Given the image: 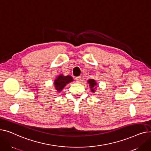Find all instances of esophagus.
<instances>
[{
    "mask_svg": "<svg viewBox=\"0 0 151 151\" xmlns=\"http://www.w3.org/2000/svg\"><path fill=\"white\" fill-rule=\"evenodd\" d=\"M75 78H76V82L77 83L81 82V77L78 76V77H76Z\"/></svg>",
    "mask_w": 151,
    "mask_h": 151,
    "instance_id": "esophagus-1",
    "label": "esophagus"
}]
</instances>
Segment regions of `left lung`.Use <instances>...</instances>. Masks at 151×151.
<instances>
[{
	"instance_id": "8db88e82",
	"label": "left lung",
	"mask_w": 151,
	"mask_h": 151,
	"mask_svg": "<svg viewBox=\"0 0 151 151\" xmlns=\"http://www.w3.org/2000/svg\"><path fill=\"white\" fill-rule=\"evenodd\" d=\"M88 83L90 84V88H91V90L92 92H94L95 91V88H94V87L96 86V82H95L94 80L93 79H90L89 81H88Z\"/></svg>"
}]
</instances>
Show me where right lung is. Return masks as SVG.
I'll list each match as a JSON object with an SVG mask.
<instances>
[{"label":"right lung","mask_w":151,"mask_h":151,"mask_svg":"<svg viewBox=\"0 0 151 151\" xmlns=\"http://www.w3.org/2000/svg\"><path fill=\"white\" fill-rule=\"evenodd\" d=\"M73 81L72 77L70 76H63V75H60L54 82V85L55 86V89L58 91H61L62 89L66 86V85L70 82Z\"/></svg>","instance_id":"obj_1"}]
</instances>
